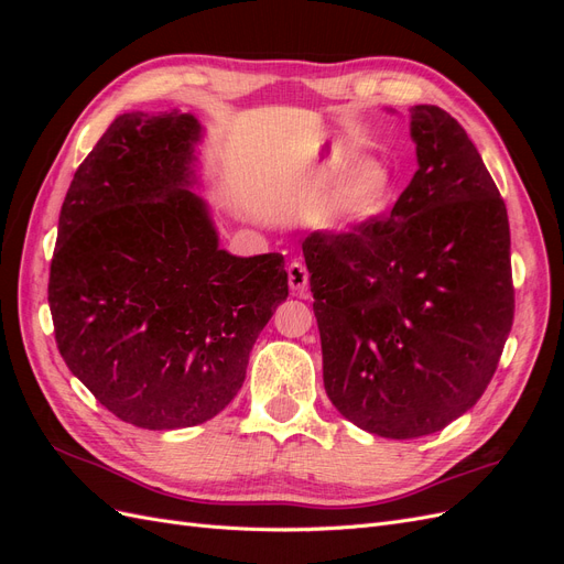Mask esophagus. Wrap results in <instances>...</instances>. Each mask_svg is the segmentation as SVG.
Listing matches in <instances>:
<instances>
[{
	"instance_id": "34e87169",
	"label": "esophagus",
	"mask_w": 564,
	"mask_h": 564,
	"mask_svg": "<svg viewBox=\"0 0 564 564\" xmlns=\"http://www.w3.org/2000/svg\"><path fill=\"white\" fill-rule=\"evenodd\" d=\"M286 272H289V286H292L294 294L303 296L305 292H308V278L311 275H308V270H305L303 263L292 261V263H289Z\"/></svg>"
}]
</instances>
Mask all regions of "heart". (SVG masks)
<instances>
[{
  "instance_id": "obj_1",
  "label": "heart",
  "mask_w": 564,
  "mask_h": 564,
  "mask_svg": "<svg viewBox=\"0 0 564 564\" xmlns=\"http://www.w3.org/2000/svg\"><path fill=\"white\" fill-rule=\"evenodd\" d=\"M395 191V178L379 160H365L340 176L322 202V220L332 228L360 226L379 216Z\"/></svg>"
}]
</instances>
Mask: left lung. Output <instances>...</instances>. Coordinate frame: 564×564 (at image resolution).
Segmentation results:
<instances>
[{"instance_id": "1", "label": "left lung", "mask_w": 564, "mask_h": 564, "mask_svg": "<svg viewBox=\"0 0 564 564\" xmlns=\"http://www.w3.org/2000/svg\"><path fill=\"white\" fill-rule=\"evenodd\" d=\"M419 169L390 216L313 232L303 256L332 404L367 433L412 440L482 398L513 327L506 204L437 106L409 108Z\"/></svg>"}]
</instances>
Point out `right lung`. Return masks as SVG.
<instances>
[{
    "label": "right lung",
    "mask_w": 564,
    "mask_h": 564,
    "mask_svg": "<svg viewBox=\"0 0 564 564\" xmlns=\"http://www.w3.org/2000/svg\"><path fill=\"white\" fill-rule=\"evenodd\" d=\"M191 112H124L79 164L58 218L48 308L75 377L148 431L191 429L237 395L289 296L284 256H232L197 185Z\"/></svg>",
    "instance_id": "add662e5"
}]
</instances>
